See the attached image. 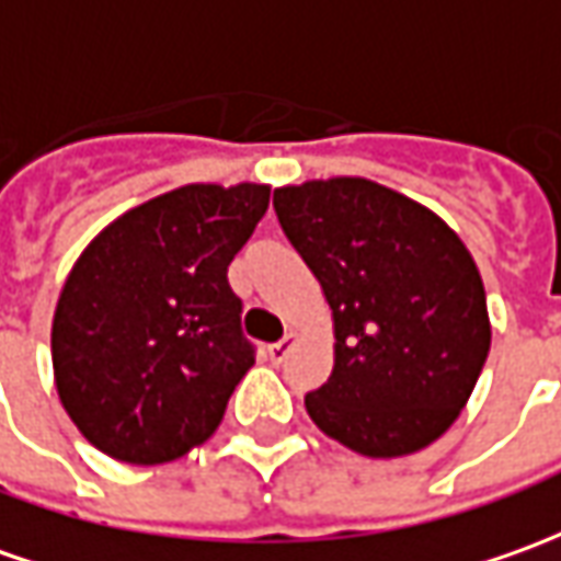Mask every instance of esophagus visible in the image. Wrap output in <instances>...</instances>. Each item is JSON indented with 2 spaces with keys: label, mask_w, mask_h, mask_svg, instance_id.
Masks as SVG:
<instances>
[{
  "label": "esophagus",
  "mask_w": 561,
  "mask_h": 561,
  "mask_svg": "<svg viewBox=\"0 0 561 561\" xmlns=\"http://www.w3.org/2000/svg\"><path fill=\"white\" fill-rule=\"evenodd\" d=\"M295 337H297L295 331H288V334H285L282 341H276V344L266 346V353H270V362H273V365H279V362L288 356V350L295 346Z\"/></svg>",
  "instance_id": "34e87169"
}]
</instances>
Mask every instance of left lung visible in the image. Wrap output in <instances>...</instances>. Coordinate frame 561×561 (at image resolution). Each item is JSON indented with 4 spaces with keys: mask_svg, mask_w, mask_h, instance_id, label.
I'll return each instance as SVG.
<instances>
[{
    "mask_svg": "<svg viewBox=\"0 0 561 561\" xmlns=\"http://www.w3.org/2000/svg\"><path fill=\"white\" fill-rule=\"evenodd\" d=\"M273 208L334 319V368L304 405L365 457L414 455L463 411L489 359L479 266L421 202L365 178L279 186Z\"/></svg>",
    "mask_w": 561,
    "mask_h": 561,
    "instance_id": "8db88e82",
    "label": "left lung"
}]
</instances>
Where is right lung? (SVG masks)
<instances>
[{
    "label": "right lung",
    "mask_w": 561,
    "mask_h": 561,
    "mask_svg": "<svg viewBox=\"0 0 561 561\" xmlns=\"http://www.w3.org/2000/svg\"><path fill=\"white\" fill-rule=\"evenodd\" d=\"M266 184H186L116 217L72 264L51 322L60 405L104 455L152 467L224 421L254 365L227 266Z\"/></svg>",
    "instance_id": "add662e5"
}]
</instances>
